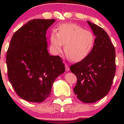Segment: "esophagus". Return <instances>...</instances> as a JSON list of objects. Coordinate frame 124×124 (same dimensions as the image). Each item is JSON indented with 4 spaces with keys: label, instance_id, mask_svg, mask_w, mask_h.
Here are the masks:
<instances>
[{
    "label": "esophagus",
    "instance_id": "34e87169",
    "mask_svg": "<svg viewBox=\"0 0 124 124\" xmlns=\"http://www.w3.org/2000/svg\"><path fill=\"white\" fill-rule=\"evenodd\" d=\"M65 68H66V71H69V65H68L67 63H65Z\"/></svg>",
    "mask_w": 124,
    "mask_h": 124
}]
</instances>
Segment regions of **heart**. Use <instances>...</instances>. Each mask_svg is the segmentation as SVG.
I'll return each mask as SVG.
<instances>
[{
  "instance_id": "obj_1",
  "label": "heart",
  "mask_w": 124,
  "mask_h": 124,
  "mask_svg": "<svg viewBox=\"0 0 124 124\" xmlns=\"http://www.w3.org/2000/svg\"><path fill=\"white\" fill-rule=\"evenodd\" d=\"M51 48L55 52L61 50L63 44L65 53L72 61H79L86 57L93 48L94 37L91 31L73 23L59 25L58 31L50 35Z\"/></svg>"
}]
</instances>
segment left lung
I'll return each mask as SVG.
<instances>
[{"instance_id": "1", "label": "left lung", "mask_w": 124, "mask_h": 124, "mask_svg": "<svg viewBox=\"0 0 124 124\" xmlns=\"http://www.w3.org/2000/svg\"><path fill=\"white\" fill-rule=\"evenodd\" d=\"M96 35L94 44L87 56L71 65L77 83L73 90L86 103H95L108 93L116 70V49L105 30L87 21Z\"/></svg>"}]
</instances>
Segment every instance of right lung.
I'll use <instances>...</instances> for the list:
<instances>
[{"instance_id": "1", "label": "right lung", "mask_w": 124, "mask_h": 124, "mask_svg": "<svg viewBox=\"0 0 124 124\" xmlns=\"http://www.w3.org/2000/svg\"><path fill=\"white\" fill-rule=\"evenodd\" d=\"M54 19H34L13 35L6 55L8 78L16 93L30 102L49 96L54 80L65 71L59 56L49 55L46 30Z\"/></svg>"}]
</instances>
